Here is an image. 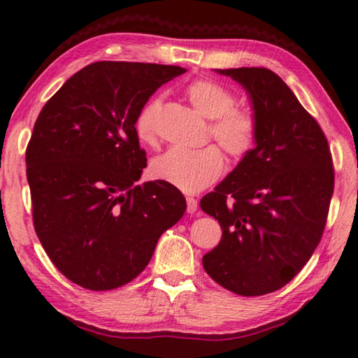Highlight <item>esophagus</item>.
Wrapping results in <instances>:
<instances>
[{
  "label": "esophagus",
  "mask_w": 358,
  "mask_h": 358,
  "mask_svg": "<svg viewBox=\"0 0 358 358\" xmlns=\"http://www.w3.org/2000/svg\"><path fill=\"white\" fill-rule=\"evenodd\" d=\"M186 203H187V207H186V210H187V213H196L197 211V201L194 197H186Z\"/></svg>",
  "instance_id": "obj_1"
}]
</instances>
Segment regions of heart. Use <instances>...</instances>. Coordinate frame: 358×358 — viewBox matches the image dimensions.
<instances>
[{
  "label": "heart",
  "mask_w": 358,
  "mask_h": 358,
  "mask_svg": "<svg viewBox=\"0 0 358 358\" xmlns=\"http://www.w3.org/2000/svg\"><path fill=\"white\" fill-rule=\"evenodd\" d=\"M186 99L197 112L211 120L210 134L221 145L227 156L240 161L256 143L257 123L254 115L243 108H235V98L222 85L199 78L187 85ZM159 102L148 101L134 120V131L145 145L156 143V117ZM224 156L216 145L197 150L171 148L151 161L150 173L156 180L166 181L185 192H199L220 177Z\"/></svg>",
  "instance_id": "b5f03b06"
}]
</instances>
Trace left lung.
<instances>
[{"instance_id":"left-lung-1","label":"left lung","mask_w":358,"mask_h":358,"mask_svg":"<svg viewBox=\"0 0 358 358\" xmlns=\"http://www.w3.org/2000/svg\"><path fill=\"white\" fill-rule=\"evenodd\" d=\"M250 94L256 148L202 197L222 238L203 268L230 292L265 295L292 280L325 229L335 186L327 137L286 83L265 68L216 69Z\"/></svg>"}]
</instances>
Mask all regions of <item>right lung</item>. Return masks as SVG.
<instances>
[{
    "label": "right lung",
    "instance_id": "1",
    "mask_svg": "<svg viewBox=\"0 0 358 358\" xmlns=\"http://www.w3.org/2000/svg\"><path fill=\"white\" fill-rule=\"evenodd\" d=\"M180 66L98 62L64 82L42 107L27 147L33 222L62 273L110 290L148 265L157 240L186 211L166 181L137 185L147 167L137 112Z\"/></svg>",
    "mask_w": 358,
    "mask_h": 358
}]
</instances>
